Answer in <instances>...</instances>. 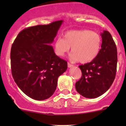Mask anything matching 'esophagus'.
I'll return each mask as SVG.
<instances>
[{"label":"esophagus","mask_w":126,"mask_h":126,"mask_svg":"<svg viewBox=\"0 0 126 126\" xmlns=\"http://www.w3.org/2000/svg\"><path fill=\"white\" fill-rule=\"evenodd\" d=\"M67 66H68V67H73V64H70L69 62H68V63H67Z\"/></svg>","instance_id":"34e87169"}]
</instances>
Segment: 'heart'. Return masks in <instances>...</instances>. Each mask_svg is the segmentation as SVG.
I'll use <instances>...</instances> for the list:
<instances>
[{"mask_svg": "<svg viewBox=\"0 0 126 126\" xmlns=\"http://www.w3.org/2000/svg\"><path fill=\"white\" fill-rule=\"evenodd\" d=\"M102 37L95 32L88 30H71L65 32L64 38L59 37L54 43V50L57 56L64 57L71 47L70 55L73 61L88 63L97 57L100 50Z\"/></svg>", "mask_w": 126, "mask_h": 126, "instance_id": "1", "label": "heart"}]
</instances>
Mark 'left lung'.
Here are the masks:
<instances>
[{
	"label": "left lung",
	"instance_id": "8db88e82",
	"mask_svg": "<svg viewBox=\"0 0 126 126\" xmlns=\"http://www.w3.org/2000/svg\"><path fill=\"white\" fill-rule=\"evenodd\" d=\"M102 43L97 57L92 62L80 65L82 76L76 83V90L88 98L98 97L107 91L115 79L117 52L110 33L101 34Z\"/></svg>",
	"mask_w": 126,
	"mask_h": 126
}]
</instances>
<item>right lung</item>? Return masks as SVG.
Returning <instances> with one entry per match:
<instances>
[{
  "label": "right lung",
  "mask_w": 126,
  "mask_h": 126,
  "mask_svg": "<svg viewBox=\"0 0 126 126\" xmlns=\"http://www.w3.org/2000/svg\"><path fill=\"white\" fill-rule=\"evenodd\" d=\"M63 21L27 28L19 32L11 50V72L22 92L36 100L50 97L67 62L55 55L50 44Z\"/></svg>",
  "instance_id": "obj_1"
}]
</instances>
